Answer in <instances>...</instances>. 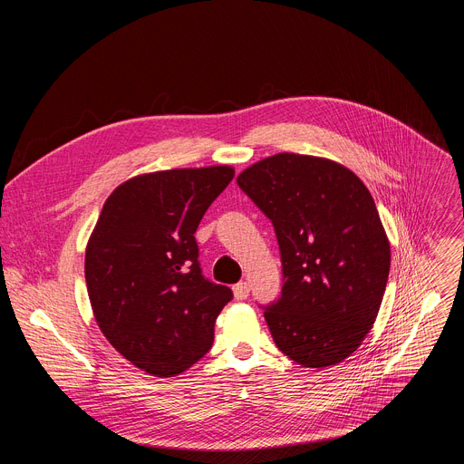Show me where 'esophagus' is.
Instances as JSON below:
<instances>
[{"instance_id":"esophagus-1","label":"esophagus","mask_w":464,"mask_h":464,"mask_svg":"<svg viewBox=\"0 0 464 464\" xmlns=\"http://www.w3.org/2000/svg\"><path fill=\"white\" fill-rule=\"evenodd\" d=\"M233 294H235V299H238V301L246 299L249 295V285L247 283H237L233 286Z\"/></svg>"}]
</instances>
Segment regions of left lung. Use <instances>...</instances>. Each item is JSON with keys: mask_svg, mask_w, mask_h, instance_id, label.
Instances as JSON below:
<instances>
[{"mask_svg": "<svg viewBox=\"0 0 464 464\" xmlns=\"http://www.w3.org/2000/svg\"><path fill=\"white\" fill-rule=\"evenodd\" d=\"M238 187L276 229L281 297L264 306L279 351L303 367L336 365L371 330L391 249L371 192L343 165L276 154L247 167Z\"/></svg>", "mask_w": 464, "mask_h": 464, "instance_id": "1", "label": "left lung"}]
</instances>
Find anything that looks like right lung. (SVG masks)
Instances as JSON below:
<instances>
[{
  "label": "right lung",
  "instance_id": "1",
  "mask_svg": "<svg viewBox=\"0 0 464 464\" xmlns=\"http://www.w3.org/2000/svg\"><path fill=\"white\" fill-rule=\"evenodd\" d=\"M231 167L174 169L119 185L86 247L99 328L128 362L176 376L204 358L231 288L202 276L194 233L229 185Z\"/></svg>",
  "mask_w": 464,
  "mask_h": 464
}]
</instances>
